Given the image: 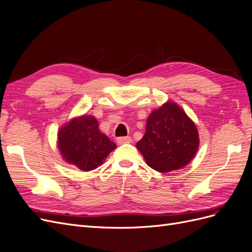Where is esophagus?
<instances>
[{
  "label": "esophagus",
  "mask_w": 252,
  "mask_h": 252,
  "mask_svg": "<svg viewBox=\"0 0 252 252\" xmlns=\"http://www.w3.org/2000/svg\"><path fill=\"white\" fill-rule=\"evenodd\" d=\"M118 144L122 145V144H127V143H130L131 142V138L130 136H120L118 138Z\"/></svg>",
  "instance_id": "esophagus-1"
}]
</instances>
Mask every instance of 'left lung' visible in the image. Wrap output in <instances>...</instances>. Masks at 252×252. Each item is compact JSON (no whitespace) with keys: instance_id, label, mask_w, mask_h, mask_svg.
<instances>
[{"instance_id":"obj_1","label":"left lung","mask_w":252,"mask_h":252,"mask_svg":"<svg viewBox=\"0 0 252 252\" xmlns=\"http://www.w3.org/2000/svg\"><path fill=\"white\" fill-rule=\"evenodd\" d=\"M136 147L149 167L166 173L191 161L199 147V133L183 109L168 102L150 113L146 132Z\"/></svg>"}]
</instances>
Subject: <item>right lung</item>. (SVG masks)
Listing matches in <instances>:
<instances>
[{"mask_svg": "<svg viewBox=\"0 0 252 252\" xmlns=\"http://www.w3.org/2000/svg\"><path fill=\"white\" fill-rule=\"evenodd\" d=\"M58 146L65 161L83 171L95 169L117 147L98 129V122L90 116L74 119L58 133Z\"/></svg>", "mask_w": 252, "mask_h": 252, "instance_id": "add662e5", "label": "right lung"}]
</instances>
